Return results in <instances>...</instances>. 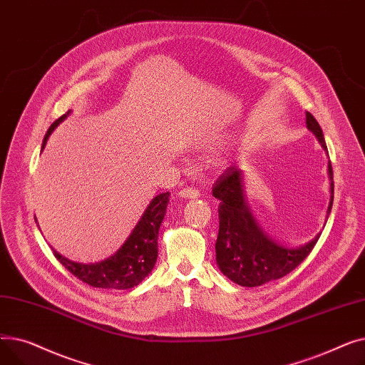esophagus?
Instances as JSON below:
<instances>
[{"label": "esophagus", "instance_id": "obj_1", "mask_svg": "<svg viewBox=\"0 0 365 365\" xmlns=\"http://www.w3.org/2000/svg\"><path fill=\"white\" fill-rule=\"evenodd\" d=\"M179 197H182V198H190V200H195V198H198V197H200V192H198V189H195V187H183V189H180Z\"/></svg>", "mask_w": 365, "mask_h": 365}]
</instances>
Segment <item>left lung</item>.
<instances>
[{"label": "left lung", "mask_w": 365, "mask_h": 365, "mask_svg": "<svg viewBox=\"0 0 365 365\" xmlns=\"http://www.w3.org/2000/svg\"><path fill=\"white\" fill-rule=\"evenodd\" d=\"M306 127L327 152L324 133L318 121L306 112ZM329 153V152H327ZM330 202L324 226L333 207L334 183L333 168L329 161ZM213 197L219 204V235L216 241V262L223 275L242 287H257L290 274L308 256L319 234L300 247H287L267 235L248 205L244 185V170L229 167L213 186Z\"/></svg>", "instance_id": "1"}]
</instances>
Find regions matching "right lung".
Wrapping results in <instances>:
<instances>
[{
  "label": "right lung",
  "instance_id": "add662e5",
  "mask_svg": "<svg viewBox=\"0 0 365 365\" xmlns=\"http://www.w3.org/2000/svg\"><path fill=\"white\" fill-rule=\"evenodd\" d=\"M72 110H68L59 120H56L43 140L41 152L44 150L51 133L63 123ZM170 201V192L158 194L153 197L145 212L142 213L133 231L123 242V245L112 256L94 263L73 262L57 253L54 248V256L66 269L83 282L96 287V289H112V290H128L139 285L153 269L158 257V234L160 227L167 213V205ZM36 222V217H35ZM40 227V226H38Z\"/></svg>",
  "mask_w": 365,
  "mask_h": 365
}]
</instances>
